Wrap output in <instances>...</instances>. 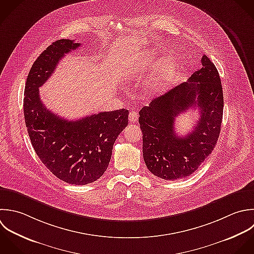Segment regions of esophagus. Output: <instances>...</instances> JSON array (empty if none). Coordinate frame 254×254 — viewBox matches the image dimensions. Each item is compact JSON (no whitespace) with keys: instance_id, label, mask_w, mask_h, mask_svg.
I'll return each instance as SVG.
<instances>
[{"instance_id":"esophagus-1","label":"esophagus","mask_w":254,"mask_h":254,"mask_svg":"<svg viewBox=\"0 0 254 254\" xmlns=\"http://www.w3.org/2000/svg\"><path fill=\"white\" fill-rule=\"evenodd\" d=\"M128 120L130 123H136L138 120V114L134 111H131L128 115Z\"/></svg>"}]
</instances>
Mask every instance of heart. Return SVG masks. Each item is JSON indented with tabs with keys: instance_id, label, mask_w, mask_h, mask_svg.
Returning <instances> with one entry per match:
<instances>
[{
	"instance_id": "1",
	"label": "heart",
	"mask_w": 254,
	"mask_h": 254,
	"mask_svg": "<svg viewBox=\"0 0 254 254\" xmlns=\"http://www.w3.org/2000/svg\"><path fill=\"white\" fill-rule=\"evenodd\" d=\"M157 56V52L155 50H149L144 57L142 64L139 67L133 69L130 73L131 76L138 75L144 69L145 65L152 62ZM175 74V64L172 58L170 57H163L161 58L156 65L155 71L151 77V79L146 83V88L150 92H159L163 90L173 79Z\"/></svg>"
}]
</instances>
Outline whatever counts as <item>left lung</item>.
<instances>
[{"label":"left lung","mask_w":254,"mask_h":254,"mask_svg":"<svg viewBox=\"0 0 254 254\" xmlns=\"http://www.w3.org/2000/svg\"><path fill=\"white\" fill-rule=\"evenodd\" d=\"M202 68L139 112L143 159L148 170L164 180H177L194 173L214 150L220 136L224 95L219 72L204 55ZM198 107L199 121L185 137L175 132L176 118Z\"/></svg>","instance_id":"obj_1"}]
</instances>
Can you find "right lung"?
Segmentation results:
<instances>
[{"label":"right lung","instance_id":"obj_1","mask_svg":"<svg viewBox=\"0 0 254 254\" xmlns=\"http://www.w3.org/2000/svg\"><path fill=\"white\" fill-rule=\"evenodd\" d=\"M78 47L80 43L74 40L59 39L37 57L24 87L23 114L33 149L46 168L66 183L86 185L107 170L114 143L127 126L128 111L121 109L67 121L45 108L38 88L64 55Z\"/></svg>","mask_w":254,"mask_h":254}]
</instances>
